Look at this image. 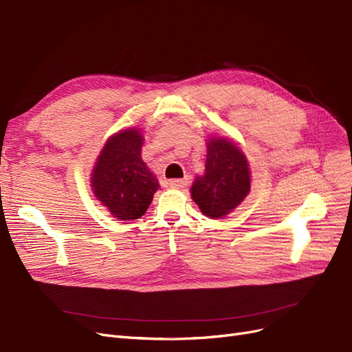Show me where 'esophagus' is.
<instances>
[{"instance_id": "esophagus-1", "label": "esophagus", "mask_w": 352, "mask_h": 352, "mask_svg": "<svg viewBox=\"0 0 352 352\" xmlns=\"http://www.w3.org/2000/svg\"><path fill=\"white\" fill-rule=\"evenodd\" d=\"M188 186V178H177V179H171L169 181V187L179 190V188H184Z\"/></svg>"}]
</instances>
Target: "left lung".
<instances>
[{"label": "left lung", "mask_w": 352, "mask_h": 352, "mask_svg": "<svg viewBox=\"0 0 352 352\" xmlns=\"http://www.w3.org/2000/svg\"><path fill=\"white\" fill-rule=\"evenodd\" d=\"M205 174L197 175L190 192L203 214L223 218L250 192V166L234 140L210 135L206 143Z\"/></svg>", "instance_id": "obj_1"}]
</instances>
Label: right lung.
I'll return each mask as SVG.
<instances>
[{
	"instance_id": "1",
	"label": "right lung",
	"mask_w": 352,
	"mask_h": 352,
	"mask_svg": "<svg viewBox=\"0 0 352 352\" xmlns=\"http://www.w3.org/2000/svg\"><path fill=\"white\" fill-rule=\"evenodd\" d=\"M139 129L121 130L105 142L90 177L95 197L120 221L139 219L160 188L157 178L142 160Z\"/></svg>"
}]
</instances>
